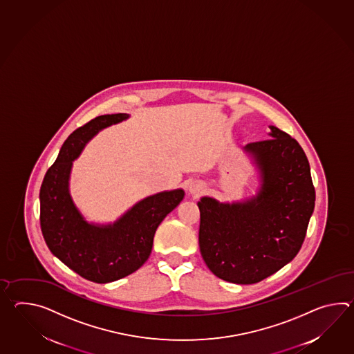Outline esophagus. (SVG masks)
Returning <instances> with one entry per match:
<instances>
[{"mask_svg":"<svg viewBox=\"0 0 354 354\" xmlns=\"http://www.w3.org/2000/svg\"><path fill=\"white\" fill-rule=\"evenodd\" d=\"M203 190H205V185H203L202 183H199V181L192 183V184L189 185V192H190V194H193V196H199Z\"/></svg>","mask_w":354,"mask_h":354,"instance_id":"esophagus-1","label":"esophagus"}]
</instances>
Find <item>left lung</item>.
Here are the masks:
<instances>
[{
	"mask_svg": "<svg viewBox=\"0 0 354 354\" xmlns=\"http://www.w3.org/2000/svg\"><path fill=\"white\" fill-rule=\"evenodd\" d=\"M270 138L244 147L258 167L260 188L243 202H198L199 249L207 267L237 284L263 281L299 252L314 212L310 164L299 142L270 126Z\"/></svg>",
	"mask_w": 354,
	"mask_h": 354,
	"instance_id": "left-lung-1",
	"label": "left lung"
}]
</instances>
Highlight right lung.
Here are the masks:
<instances>
[{
    "label": "right lung",
    "instance_id": "1",
    "mask_svg": "<svg viewBox=\"0 0 354 354\" xmlns=\"http://www.w3.org/2000/svg\"><path fill=\"white\" fill-rule=\"evenodd\" d=\"M106 114L80 127L64 141L40 187V228L49 250L87 281L109 283L132 274L149 259L158 225L184 198L183 189L147 196L109 225L88 223L70 194L72 162L95 134L126 120Z\"/></svg>",
    "mask_w": 354,
    "mask_h": 354
}]
</instances>
